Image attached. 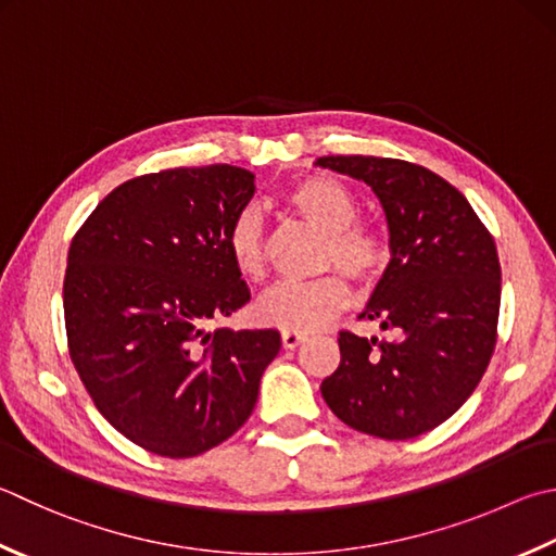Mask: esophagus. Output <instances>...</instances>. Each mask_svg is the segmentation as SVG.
I'll use <instances>...</instances> for the list:
<instances>
[{
	"instance_id": "1",
	"label": "esophagus",
	"mask_w": 556,
	"mask_h": 556,
	"mask_svg": "<svg viewBox=\"0 0 556 556\" xmlns=\"http://www.w3.org/2000/svg\"><path fill=\"white\" fill-rule=\"evenodd\" d=\"M302 341H307L305 333H298V331H282V345H286V349H298V345H300Z\"/></svg>"
}]
</instances>
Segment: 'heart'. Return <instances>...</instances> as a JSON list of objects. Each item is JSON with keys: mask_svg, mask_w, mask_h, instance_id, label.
<instances>
[{"mask_svg": "<svg viewBox=\"0 0 556 556\" xmlns=\"http://www.w3.org/2000/svg\"><path fill=\"white\" fill-rule=\"evenodd\" d=\"M288 203L312 227L327 235L321 249L324 264H333L345 276L372 282L390 261L384 239L368 227L353 225L358 201L331 176H309L290 188ZM225 244L235 268L249 280L264 276V223L254 207L237 213L227 229ZM349 286L337 274L312 280H280L254 302V317L264 327L282 331H314L349 305Z\"/></svg>", "mask_w": 556, "mask_h": 556, "instance_id": "b5f03b06", "label": "heart"}]
</instances>
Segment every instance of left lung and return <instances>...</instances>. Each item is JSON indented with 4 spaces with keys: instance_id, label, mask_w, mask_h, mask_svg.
Segmentation results:
<instances>
[{
    "instance_id": "1",
    "label": "left lung",
    "mask_w": 556,
    "mask_h": 556,
    "mask_svg": "<svg viewBox=\"0 0 556 556\" xmlns=\"http://www.w3.org/2000/svg\"><path fill=\"white\" fill-rule=\"evenodd\" d=\"M314 164L372 188L392 256L358 314L390 337L341 331V363L321 382V396L355 431L416 438L469 400L494 353L496 244L467 198L424 166L361 154Z\"/></svg>"
}]
</instances>
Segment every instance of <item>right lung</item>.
<instances>
[{
  "mask_svg": "<svg viewBox=\"0 0 556 556\" xmlns=\"http://www.w3.org/2000/svg\"><path fill=\"white\" fill-rule=\"evenodd\" d=\"M254 174L213 164L121 184L72 239L70 358L99 412L162 457H195L251 416L276 329L211 321L251 300L225 244Z\"/></svg>",
  "mask_w": 556,
  "mask_h": 556,
  "instance_id": "right-lung-1",
  "label": "right lung"
}]
</instances>
